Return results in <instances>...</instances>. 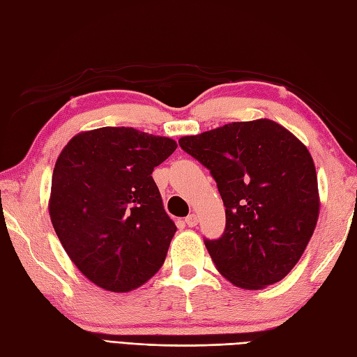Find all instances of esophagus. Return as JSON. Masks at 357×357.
<instances>
[{"instance_id": "34e87169", "label": "esophagus", "mask_w": 357, "mask_h": 357, "mask_svg": "<svg viewBox=\"0 0 357 357\" xmlns=\"http://www.w3.org/2000/svg\"><path fill=\"white\" fill-rule=\"evenodd\" d=\"M185 222H186L188 227L192 228V227H195V225L199 223V217L195 215V214H189V215L186 217V219H185Z\"/></svg>"}]
</instances>
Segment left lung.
I'll return each mask as SVG.
<instances>
[{"instance_id": "1", "label": "left lung", "mask_w": 357, "mask_h": 357, "mask_svg": "<svg viewBox=\"0 0 357 357\" xmlns=\"http://www.w3.org/2000/svg\"><path fill=\"white\" fill-rule=\"evenodd\" d=\"M178 144L211 171L227 208L223 236L205 240L217 271L243 289L282 280L319 219L317 174L307 146L268 119L228 123Z\"/></svg>"}]
</instances>
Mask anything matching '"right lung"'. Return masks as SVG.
<instances>
[{"mask_svg":"<svg viewBox=\"0 0 357 357\" xmlns=\"http://www.w3.org/2000/svg\"><path fill=\"white\" fill-rule=\"evenodd\" d=\"M177 143L134 128L72 137L56 158L49 215L69 259L92 283L128 293L154 275L177 227L152 178Z\"/></svg>","mask_w":357,"mask_h":357,"instance_id":"add662e5","label":"right lung"}]
</instances>
